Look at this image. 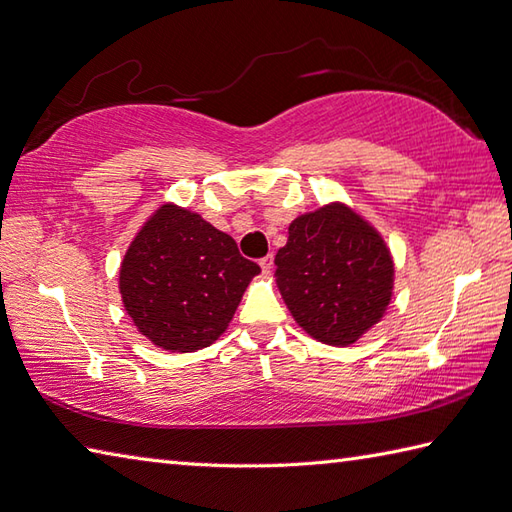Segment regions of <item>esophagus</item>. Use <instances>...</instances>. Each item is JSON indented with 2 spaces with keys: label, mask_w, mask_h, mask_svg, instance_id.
<instances>
[{
  "label": "esophagus",
  "mask_w": 512,
  "mask_h": 512,
  "mask_svg": "<svg viewBox=\"0 0 512 512\" xmlns=\"http://www.w3.org/2000/svg\"><path fill=\"white\" fill-rule=\"evenodd\" d=\"M259 266H262L264 273H270V270H273V255H266L259 259Z\"/></svg>",
  "instance_id": "esophagus-1"
}]
</instances>
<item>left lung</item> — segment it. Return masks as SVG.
Masks as SVG:
<instances>
[{
  "mask_svg": "<svg viewBox=\"0 0 512 512\" xmlns=\"http://www.w3.org/2000/svg\"><path fill=\"white\" fill-rule=\"evenodd\" d=\"M277 288L312 339L345 347L383 319L394 259L383 235L343 202L303 213L275 257Z\"/></svg>",
  "mask_w": 512,
  "mask_h": 512,
  "instance_id": "obj_1",
  "label": "left lung"
}]
</instances>
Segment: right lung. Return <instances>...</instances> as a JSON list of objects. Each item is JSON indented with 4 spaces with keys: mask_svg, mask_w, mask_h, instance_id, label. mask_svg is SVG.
Masks as SVG:
<instances>
[{
    "mask_svg": "<svg viewBox=\"0 0 512 512\" xmlns=\"http://www.w3.org/2000/svg\"><path fill=\"white\" fill-rule=\"evenodd\" d=\"M259 273L262 268L239 255L231 235L165 202L129 244L118 290L140 334L162 350L184 354L220 339Z\"/></svg>",
    "mask_w": 512,
    "mask_h": 512,
    "instance_id": "obj_1",
    "label": "right lung"
}]
</instances>
